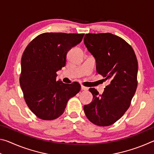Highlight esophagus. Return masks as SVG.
Instances as JSON below:
<instances>
[{"mask_svg": "<svg viewBox=\"0 0 154 154\" xmlns=\"http://www.w3.org/2000/svg\"><path fill=\"white\" fill-rule=\"evenodd\" d=\"M81 88H82V90H88V88L83 86V85H82V87H81Z\"/></svg>", "mask_w": 154, "mask_h": 154, "instance_id": "1", "label": "esophagus"}]
</instances>
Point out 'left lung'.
<instances>
[{
  "instance_id": "obj_1",
  "label": "left lung",
  "mask_w": 154,
  "mask_h": 154,
  "mask_svg": "<svg viewBox=\"0 0 154 154\" xmlns=\"http://www.w3.org/2000/svg\"><path fill=\"white\" fill-rule=\"evenodd\" d=\"M83 41L96 60V71L110 82L102 94L90 88L93 100L84 105L83 110L94 124L110 126L128 110L136 92L137 57L126 41L111 33H88Z\"/></svg>"
}]
</instances>
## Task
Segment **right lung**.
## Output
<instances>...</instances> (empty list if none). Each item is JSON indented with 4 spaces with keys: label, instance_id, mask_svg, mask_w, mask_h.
Segmentation results:
<instances>
[{
    "label": "right lung",
    "instance_id": "right-lung-1",
    "mask_svg": "<svg viewBox=\"0 0 154 154\" xmlns=\"http://www.w3.org/2000/svg\"><path fill=\"white\" fill-rule=\"evenodd\" d=\"M84 34L45 32L28 44L21 60L20 83L30 111L44 120H53L64 113L68 100L81 85L57 81L56 72L66 64V54L81 43Z\"/></svg>",
    "mask_w": 154,
    "mask_h": 154
}]
</instances>
